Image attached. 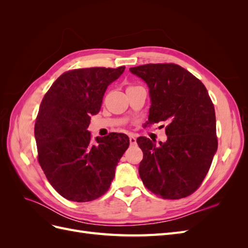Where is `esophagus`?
Returning <instances> with one entry per match:
<instances>
[{
	"mask_svg": "<svg viewBox=\"0 0 248 248\" xmlns=\"http://www.w3.org/2000/svg\"><path fill=\"white\" fill-rule=\"evenodd\" d=\"M129 141H130V145H136V144H137V139H136V137L130 136V137H129Z\"/></svg>",
	"mask_w": 248,
	"mask_h": 248,
	"instance_id": "1",
	"label": "esophagus"
}]
</instances>
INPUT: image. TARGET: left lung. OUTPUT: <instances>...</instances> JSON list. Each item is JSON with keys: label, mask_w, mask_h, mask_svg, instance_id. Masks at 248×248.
Returning <instances> with one entry per match:
<instances>
[{"label": "left lung", "mask_w": 248, "mask_h": 248, "mask_svg": "<svg viewBox=\"0 0 248 248\" xmlns=\"http://www.w3.org/2000/svg\"><path fill=\"white\" fill-rule=\"evenodd\" d=\"M144 80L151 107L147 124L166 122L167 141L137 140L144 157L139 172L147 188L178 200L196 191L217 151L215 110L206 87L176 64H146L129 69Z\"/></svg>", "instance_id": "8db88e82"}]
</instances>
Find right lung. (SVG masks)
<instances>
[{"label":"right lung","instance_id":"1","mask_svg":"<svg viewBox=\"0 0 248 248\" xmlns=\"http://www.w3.org/2000/svg\"><path fill=\"white\" fill-rule=\"evenodd\" d=\"M124 69L92 67L67 71L43 97L34 129L38 161L50 185L67 200L90 202L106 193L129 146L124 133L111 132L92 142L88 130L108 85Z\"/></svg>","mask_w":248,"mask_h":248}]
</instances>
